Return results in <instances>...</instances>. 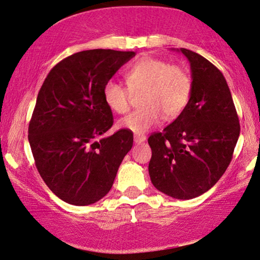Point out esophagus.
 Instances as JSON below:
<instances>
[{
	"instance_id": "obj_1",
	"label": "esophagus",
	"mask_w": 260,
	"mask_h": 260,
	"mask_svg": "<svg viewBox=\"0 0 260 260\" xmlns=\"http://www.w3.org/2000/svg\"><path fill=\"white\" fill-rule=\"evenodd\" d=\"M146 140V137L145 136H134V143L136 144H141Z\"/></svg>"
}]
</instances>
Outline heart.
<instances>
[{
  "label": "heart",
  "mask_w": 260,
  "mask_h": 260,
  "mask_svg": "<svg viewBox=\"0 0 260 260\" xmlns=\"http://www.w3.org/2000/svg\"><path fill=\"white\" fill-rule=\"evenodd\" d=\"M126 86L109 79L103 86V100L113 112L129 110L132 94H140L143 108L120 120L119 127L134 134H145L160 122L162 116L174 119L185 108L191 94V78L185 69L159 58H140L126 71Z\"/></svg>",
  "instance_id": "obj_1"
}]
</instances>
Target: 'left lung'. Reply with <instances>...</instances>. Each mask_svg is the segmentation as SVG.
<instances>
[{
	"label": "left lung",
	"instance_id": "obj_1",
	"mask_svg": "<svg viewBox=\"0 0 260 260\" xmlns=\"http://www.w3.org/2000/svg\"><path fill=\"white\" fill-rule=\"evenodd\" d=\"M191 94L185 108L162 132L148 138L152 184L165 195L190 200L215 185L230 165L240 124L223 75L186 48Z\"/></svg>",
	"mask_w": 260,
	"mask_h": 260
}]
</instances>
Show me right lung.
Wrapping results in <instances>:
<instances>
[{
	"instance_id": "obj_1",
	"label": "right lung",
	"mask_w": 260,
	"mask_h": 260,
	"mask_svg": "<svg viewBox=\"0 0 260 260\" xmlns=\"http://www.w3.org/2000/svg\"><path fill=\"white\" fill-rule=\"evenodd\" d=\"M136 52L88 50L59 61L38 94L28 140L38 171L51 191L74 206L98 202L112 189L133 133L113 126L103 86Z\"/></svg>"
}]
</instances>
